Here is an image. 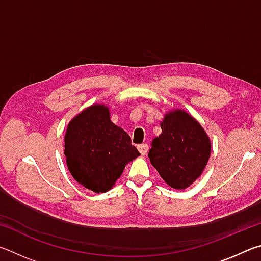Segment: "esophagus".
I'll list each match as a JSON object with an SVG mask.
<instances>
[{
	"label": "esophagus",
	"mask_w": 261,
	"mask_h": 261,
	"mask_svg": "<svg viewBox=\"0 0 261 261\" xmlns=\"http://www.w3.org/2000/svg\"><path fill=\"white\" fill-rule=\"evenodd\" d=\"M138 151L140 152V154H143V155H145V154L148 152V145L146 143L138 145Z\"/></svg>",
	"instance_id": "esophagus-1"
}]
</instances>
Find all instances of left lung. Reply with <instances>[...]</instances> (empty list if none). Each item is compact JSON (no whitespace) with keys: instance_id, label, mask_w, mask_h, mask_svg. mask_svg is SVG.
Returning a JSON list of instances; mask_svg holds the SVG:
<instances>
[{"instance_id":"8db88e82","label":"left lung","mask_w":261,"mask_h":261,"mask_svg":"<svg viewBox=\"0 0 261 261\" xmlns=\"http://www.w3.org/2000/svg\"><path fill=\"white\" fill-rule=\"evenodd\" d=\"M161 129V135L152 141L149 161L171 188H188L208 162V137L193 117L178 109L166 115Z\"/></svg>"}]
</instances>
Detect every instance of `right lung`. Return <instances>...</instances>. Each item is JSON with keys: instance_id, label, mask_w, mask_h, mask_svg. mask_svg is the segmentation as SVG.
Masks as SVG:
<instances>
[{"instance_id": "add662e5", "label": "right lung", "mask_w": 261, "mask_h": 261, "mask_svg": "<svg viewBox=\"0 0 261 261\" xmlns=\"http://www.w3.org/2000/svg\"><path fill=\"white\" fill-rule=\"evenodd\" d=\"M64 154L72 177L95 193L107 192L139 155L126 132L110 121L103 105L91 106L69 123Z\"/></svg>"}]
</instances>
